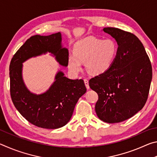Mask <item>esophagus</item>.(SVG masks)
<instances>
[{
	"mask_svg": "<svg viewBox=\"0 0 157 157\" xmlns=\"http://www.w3.org/2000/svg\"><path fill=\"white\" fill-rule=\"evenodd\" d=\"M84 84H85V86H86V89H89V80L87 79H84Z\"/></svg>",
	"mask_w": 157,
	"mask_h": 157,
	"instance_id": "esophagus-1",
	"label": "esophagus"
}]
</instances>
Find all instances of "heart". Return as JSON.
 <instances>
[{"label":"heart","mask_w":157,"mask_h":157,"mask_svg":"<svg viewBox=\"0 0 157 157\" xmlns=\"http://www.w3.org/2000/svg\"><path fill=\"white\" fill-rule=\"evenodd\" d=\"M118 48L111 39L87 37L77 42L73 48V55L68 59L71 72L78 74L85 62L86 70L93 75L105 73L111 68L117 54Z\"/></svg>","instance_id":"obj_1"}]
</instances>
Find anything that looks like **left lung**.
<instances>
[{"mask_svg":"<svg viewBox=\"0 0 157 157\" xmlns=\"http://www.w3.org/2000/svg\"><path fill=\"white\" fill-rule=\"evenodd\" d=\"M103 31L116 39L117 54L105 73L89 80L98 95L95 110L107 123L127 120L141 110L147 100L152 78L150 60L145 48L134 34L116 28Z\"/></svg>","mask_w":157,"mask_h":157,"instance_id":"left-lung-1","label":"left lung"}]
</instances>
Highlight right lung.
Returning a JSON list of instances; mask_svg holds the SVG:
<instances>
[{"label":"right lung","mask_w":157,"mask_h":157,"mask_svg":"<svg viewBox=\"0 0 157 157\" xmlns=\"http://www.w3.org/2000/svg\"><path fill=\"white\" fill-rule=\"evenodd\" d=\"M47 52L54 55L60 65L68 66V50L62 46L60 33L31 36L10 62V95L15 107L28 122L41 128L54 129L68 123L76 103L86 88L83 79H68L59 71L46 92L36 95L29 91L23 80L22 63Z\"/></svg>","instance_id":"obj_1"}]
</instances>
